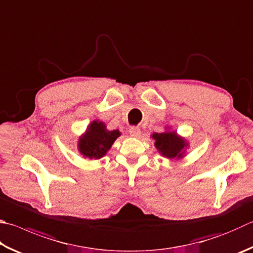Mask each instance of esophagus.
I'll list each match as a JSON object with an SVG mask.
<instances>
[{
  "label": "esophagus",
  "mask_w": 253,
  "mask_h": 253,
  "mask_svg": "<svg viewBox=\"0 0 253 253\" xmlns=\"http://www.w3.org/2000/svg\"><path fill=\"white\" fill-rule=\"evenodd\" d=\"M129 135L131 137H139L140 135V128L139 127H135L132 126L129 128Z\"/></svg>",
  "instance_id": "esophagus-1"
}]
</instances>
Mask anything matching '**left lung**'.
I'll return each mask as SVG.
<instances>
[{
    "label": "left lung",
    "instance_id": "left-lung-1",
    "mask_svg": "<svg viewBox=\"0 0 253 253\" xmlns=\"http://www.w3.org/2000/svg\"><path fill=\"white\" fill-rule=\"evenodd\" d=\"M155 147L158 153L168 159H181L185 157L188 141L183 137L179 136L176 130H170V127H166V131L154 132Z\"/></svg>",
    "mask_w": 253,
    "mask_h": 253
}]
</instances>
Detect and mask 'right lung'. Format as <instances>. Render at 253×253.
Masks as SVG:
<instances>
[{
	"instance_id": "add662e5",
	"label": "right lung",
	"mask_w": 253,
	"mask_h": 253,
	"mask_svg": "<svg viewBox=\"0 0 253 253\" xmlns=\"http://www.w3.org/2000/svg\"><path fill=\"white\" fill-rule=\"evenodd\" d=\"M119 136L121 131L118 129L108 130L105 123L96 119L87 126L84 134L80 137L77 148L84 158L99 159L107 154Z\"/></svg>"
}]
</instances>
